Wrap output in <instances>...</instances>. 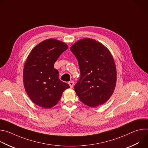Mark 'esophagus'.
Wrapping results in <instances>:
<instances>
[{"instance_id":"obj_1","label":"esophagus","mask_w":148,"mask_h":148,"mask_svg":"<svg viewBox=\"0 0 148 148\" xmlns=\"http://www.w3.org/2000/svg\"><path fill=\"white\" fill-rule=\"evenodd\" d=\"M69 84L70 88H72L74 86V81H70V82H69Z\"/></svg>"}]
</instances>
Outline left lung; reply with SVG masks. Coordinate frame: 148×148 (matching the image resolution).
<instances>
[{"label":"left lung","mask_w":148,"mask_h":148,"mask_svg":"<svg viewBox=\"0 0 148 148\" xmlns=\"http://www.w3.org/2000/svg\"><path fill=\"white\" fill-rule=\"evenodd\" d=\"M78 60L80 77L74 89L81 101L90 107L107 102L116 86V70L108 49L95 40L83 38L70 48Z\"/></svg>","instance_id":"1"}]
</instances>
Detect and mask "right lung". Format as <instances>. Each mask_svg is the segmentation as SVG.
I'll use <instances>...</instances> for the list:
<instances>
[{
    "instance_id": "add662e5",
    "label": "right lung",
    "mask_w": 148,
    "mask_h": 148,
    "mask_svg": "<svg viewBox=\"0 0 148 148\" xmlns=\"http://www.w3.org/2000/svg\"><path fill=\"white\" fill-rule=\"evenodd\" d=\"M67 45L56 39H47L37 45L29 54L23 69V83L30 99L44 108H50L60 101L68 84L59 78L54 67Z\"/></svg>"
}]
</instances>
